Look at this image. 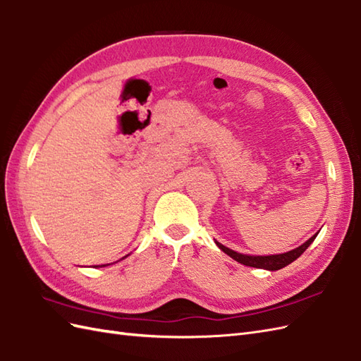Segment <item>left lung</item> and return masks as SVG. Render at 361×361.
Returning <instances> with one entry per match:
<instances>
[{
    "mask_svg": "<svg viewBox=\"0 0 361 361\" xmlns=\"http://www.w3.org/2000/svg\"><path fill=\"white\" fill-rule=\"evenodd\" d=\"M318 235V233H317ZM317 235L312 236L309 241L304 243L302 245L296 247L295 250H290L287 253H281V255H270V256H250V255H243V253H238L235 250H231V248H227L226 245H222L219 243L218 247L224 253H227L230 258H233L235 261L244 264V266L248 267H256V269H266V270H279L286 266H289L290 262H293L296 258H300V256L306 252V248L314 243V239L317 238Z\"/></svg>",
    "mask_w": 361,
    "mask_h": 361,
    "instance_id": "left-lung-1",
    "label": "left lung"
}]
</instances>
